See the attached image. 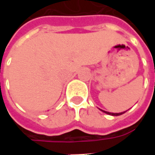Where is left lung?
Listing matches in <instances>:
<instances>
[{"label": "left lung", "mask_w": 155, "mask_h": 155, "mask_svg": "<svg viewBox=\"0 0 155 155\" xmlns=\"http://www.w3.org/2000/svg\"><path fill=\"white\" fill-rule=\"evenodd\" d=\"M104 113H105V114H110V115H113V116H118V115H121V114H124L126 111H124V112H121V113H110V112H108V111H104V110H102Z\"/></svg>", "instance_id": "1"}]
</instances>
